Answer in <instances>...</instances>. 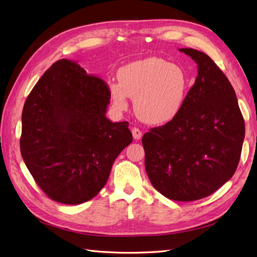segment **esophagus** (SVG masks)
Masks as SVG:
<instances>
[{
  "mask_svg": "<svg viewBox=\"0 0 257 257\" xmlns=\"http://www.w3.org/2000/svg\"><path fill=\"white\" fill-rule=\"evenodd\" d=\"M132 134H133V138L135 140H141L142 138V131L138 127H133L132 128Z\"/></svg>",
  "mask_w": 257,
  "mask_h": 257,
  "instance_id": "1",
  "label": "esophagus"
}]
</instances>
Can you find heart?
I'll list each match as a JSON object with an SVG mask.
<instances>
[{
  "label": "heart",
  "mask_w": 257,
  "mask_h": 257,
  "mask_svg": "<svg viewBox=\"0 0 257 257\" xmlns=\"http://www.w3.org/2000/svg\"><path fill=\"white\" fill-rule=\"evenodd\" d=\"M118 83L109 90L117 110L127 109V96L134 99V110L142 121L165 125L179 115L188 94L189 79L178 65L151 57L119 68Z\"/></svg>",
  "instance_id": "heart-1"
}]
</instances>
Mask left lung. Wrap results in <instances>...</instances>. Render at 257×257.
I'll return each mask as SVG.
<instances>
[{"instance_id":"8db88e82","label":"left lung","mask_w":257,"mask_h":257,"mask_svg":"<svg viewBox=\"0 0 257 257\" xmlns=\"http://www.w3.org/2000/svg\"><path fill=\"white\" fill-rule=\"evenodd\" d=\"M198 65L195 84L174 121L144 134L145 168L154 188L176 201H195L234 175L245 124L235 91L202 51L180 48Z\"/></svg>"}]
</instances>
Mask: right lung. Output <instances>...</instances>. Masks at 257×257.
Listing matches in <instances>:
<instances>
[{
	"label": "right lung",
	"mask_w": 257,
	"mask_h": 257,
	"mask_svg": "<svg viewBox=\"0 0 257 257\" xmlns=\"http://www.w3.org/2000/svg\"><path fill=\"white\" fill-rule=\"evenodd\" d=\"M110 90L77 62L56 61L27 96L21 154L39 188L54 201L80 204L106 184L133 136L127 122L105 116Z\"/></svg>",
	"instance_id": "obj_1"
}]
</instances>
